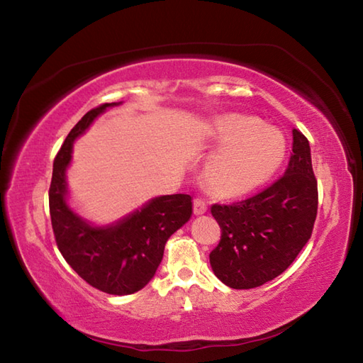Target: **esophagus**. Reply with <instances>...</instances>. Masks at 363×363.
<instances>
[{"instance_id":"34e87169","label":"esophagus","mask_w":363,"mask_h":363,"mask_svg":"<svg viewBox=\"0 0 363 363\" xmlns=\"http://www.w3.org/2000/svg\"><path fill=\"white\" fill-rule=\"evenodd\" d=\"M206 211H207V204H206L204 199L195 198L194 199V212H195V215H203V213H206Z\"/></svg>"}]
</instances>
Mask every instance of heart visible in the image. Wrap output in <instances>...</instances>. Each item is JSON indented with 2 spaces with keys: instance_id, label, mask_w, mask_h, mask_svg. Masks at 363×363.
I'll use <instances>...</instances> for the list:
<instances>
[{
  "instance_id": "heart-1",
  "label": "heart",
  "mask_w": 363,
  "mask_h": 363,
  "mask_svg": "<svg viewBox=\"0 0 363 363\" xmlns=\"http://www.w3.org/2000/svg\"><path fill=\"white\" fill-rule=\"evenodd\" d=\"M221 150L206 165V181L223 196H240L260 187L282 164L287 143L279 130L246 115H226L212 125Z\"/></svg>"
}]
</instances>
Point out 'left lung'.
<instances>
[{
  "label": "left lung",
  "instance_id": "left-lung-1",
  "mask_svg": "<svg viewBox=\"0 0 363 363\" xmlns=\"http://www.w3.org/2000/svg\"><path fill=\"white\" fill-rule=\"evenodd\" d=\"M291 151L285 173L272 186L242 201L211 207L221 229L211 265L230 289H254L274 279L312 235L318 187L309 140L298 129H293Z\"/></svg>",
  "mask_w": 363,
  "mask_h": 363
}]
</instances>
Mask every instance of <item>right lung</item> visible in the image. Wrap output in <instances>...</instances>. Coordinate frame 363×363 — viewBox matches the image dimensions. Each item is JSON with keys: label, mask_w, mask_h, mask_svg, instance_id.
Instances as JSON below:
<instances>
[{"label": "right lung", "mask_w": 363, "mask_h": 363, "mask_svg": "<svg viewBox=\"0 0 363 363\" xmlns=\"http://www.w3.org/2000/svg\"><path fill=\"white\" fill-rule=\"evenodd\" d=\"M89 111L67 135L52 164L50 215L54 238L67 264L91 287L109 295H130L148 284L164 257L165 243L191 215L190 195L154 198L140 211L111 228H91L65 203V169L74 138L107 107Z\"/></svg>", "instance_id": "right-lung-1"}]
</instances>
